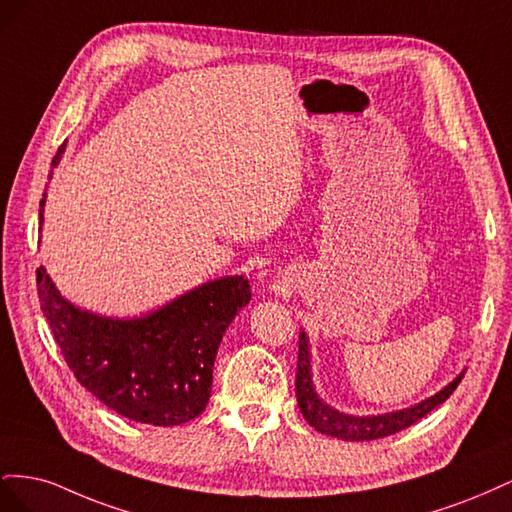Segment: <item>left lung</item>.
<instances>
[{
  "mask_svg": "<svg viewBox=\"0 0 512 512\" xmlns=\"http://www.w3.org/2000/svg\"><path fill=\"white\" fill-rule=\"evenodd\" d=\"M463 374H466V369H463L453 382H448L436 395L418 401V404L410 408L386 412V414H367V416L346 414L342 410H335L333 406H329L327 401L318 395L314 378H312V352H309V339L305 331L299 333L297 404L309 425H312L316 431L327 433V436H333L339 440H348V442L378 440L414 425L416 421H421L425 414L444 404V401L453 395Z\"/></svg>",
  "mask_w": 512,
  "mask_h": 512,
  "instance_id": "8db88e82",
  "label": "left lung"
}]
</instances>
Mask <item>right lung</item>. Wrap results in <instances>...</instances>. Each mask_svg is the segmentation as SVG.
<instances>
[{"mask_svg": "<svg viewBox=\"0 0 512 512\" xmlns=\"http://www.w3.org/2000/svg\"><path fill=\"white\" fill-rule=\"evenodd\" d=\"M64 151L66 143L53 166ZM36 282L42 314L76 380L117 414L156 427L183 425L207 408L222 335L252 299L247 277L226 275L143 316L108 318L61 297L44 267Z\"/></svg>", "mask_w": 512, "mask_h": 512, "instance_id": "1", "label": "right lung"}]
</instances>
